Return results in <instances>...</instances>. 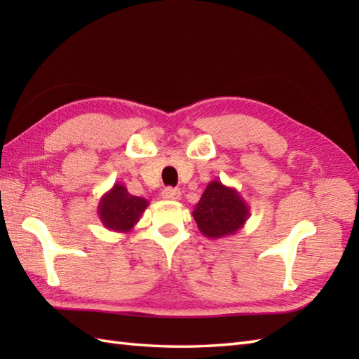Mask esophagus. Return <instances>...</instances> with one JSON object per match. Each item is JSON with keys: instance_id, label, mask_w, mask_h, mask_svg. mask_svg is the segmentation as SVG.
Returning <instances> with one entry per match:
<instances>
[{"instance_id": "esophagus-1", "label": "esophagus", "mask_w": 359, "mask_h": 359, "mask_svg": "<svg viewBox=\"0 0 359 359\" xmlns=\"http://www.w3.org/2000/svg\"><path fill=\"white\" fill-rule=\"evenodd\" d=\"M162 196H163V199H166V201H179L182 197V193H180V189H177V188L168 187V188L163 189Z\"/></svg>"}]
</instances>
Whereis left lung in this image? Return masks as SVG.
<instances>
[{
	"mask_svg": "<svg viewBox=\"0 0 359 359\" xmlns=\"http://www.w3.org/2000/svg\"><path fill=\"white\" fill-rule=\"evenodd\" d=\"M193 217L205 238L222 239L245 225L250 207L238 189L224 185L220 180H211L196 203Z\"/></svg>",
	"mask_w": 359,
	"mask_h": 359,
	"instance_id": "obj_1",
	"label": "left lung"
}]
</instances>
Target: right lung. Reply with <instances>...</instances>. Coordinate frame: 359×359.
I'll return each instance as SVG.
<instances>
[{
    "instance_id": "1",
    "label": "right lung",
    "mask_w": 359,
    "mask_h": 359,
    "mask_svg": "<svg viewBox=\"0 0 359 359\" xmlns=\"http://www.w3.org/2000/svg\"><path fill=\"white\" fill-rule=\"evenodd\" d=\"M149 202L128 193L123 184H114L98 203V217L104 228L116 233H129L139 222Z\"/></svg>"
}]
</instances>
